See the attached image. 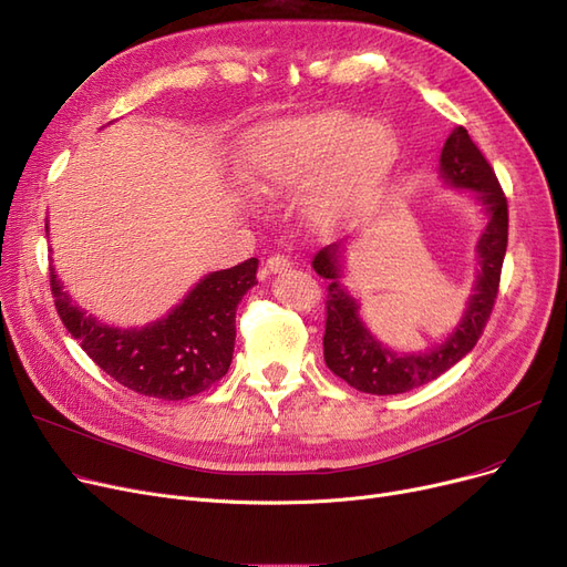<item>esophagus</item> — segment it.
Returning a JSON list of instances; mask_svg holds the SVG:
<instances>
[{
	"label": "esophagus",
	"mask_w": 567,
	"mask_h": 567,
	"mask_svg": "<svg viewBox=\"0 0 567 567\" xmlns=\"http://www.w3.org/2000/svg\"><path fill=\"white\" fill-rule=\"evenodd\" d=\"M291 264H289V259L285 257V255H272V257H268L266 259V272H282V270H287Z\"/></svg>",
	"instance_id": "esophagus-1"
}]
</instances>
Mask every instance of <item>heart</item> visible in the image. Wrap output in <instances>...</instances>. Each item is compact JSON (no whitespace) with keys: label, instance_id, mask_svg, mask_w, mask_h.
<instances>
[{"label":"heart","instance_id":"b5f03b06","mask_svg":"<svg viewBox=\"0 0 567 567\" xmlns=\"http://www.w3.org/2000/svg\"><path fill=\"white\" fill-rule=\"evenodd\" d=\"M400 144L381 121L348 110H320L257 125L243 135V182L266 198H280L316 178L312 215L337 224L371 207L388 186Z\"/></svg>","mask_w":567,"mask_h":567}]
</instances>
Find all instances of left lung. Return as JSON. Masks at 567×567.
<instances>
[{"instance_id": "left-lung-1", "label": "left lung", "mask_w": 567, "mask_h": 567, "mask_svg": "<svg viewBox=\"0 0 567 567\" xmlns=\"http://www.w3.org/2000/svg\"><path fill=\"white\" fill-rule=\"evenodd\" d=\"M439 173L451 186L472 188L488 213L486 230L476 245L481 268L474 295L463 320L442 346L413 354H396L388 350L371 337L360 320L358 301L350 297V291L341 282L343 245H327L312 259V268L318 276L329 280L324 301L327 324L322 339L324 362L339 379L360 392L402 394L434 381L436 375L449 371L476 346L493 312L509 230L505 192H502L491 163L478 152V146L463 125H457L449 135L442 158H439Z\"/></svg>"}]
</instances>
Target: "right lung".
I'll list each match as a JSON object with an SVG mask.
<instances>
[{
    "instance_id": "add662e5",
    "label": "right lung",
    "mask_w": 567,
    "mask_h": 567,
    "mask_svg": "<svg viewBox=\"0 0 567 567\" xmlns=\"http://www.w3.org/2000/svg\"><path fill=\"white\" fill-rule=\"evenodd\" d=\"M49 230V226H47ZM257 259L205 276L167 318L142 329L102 324L72 303L51 268L55 310L83 352L116 383L156 400H186L224 379L236 343V308L257 285Z\"/></svg>"
}]
</instances>
